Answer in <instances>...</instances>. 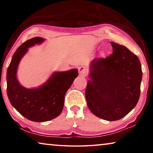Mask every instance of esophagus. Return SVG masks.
I'll return each mask as SVG.
<instances>
[{
    "mask_svg": "<svg viewBox=\"0 0 153 153\" xmlns=\"http://www.w3.org/2000/svg\"><path fill=\"white\" fill-rule=\"evenodd\" d=\"M78 71H79V74L83 76H86L88 73V71L86 67H83V66L80 67L78 69Z\"/></svg>",
    "mask_w": 153,
    "mask_h": 153,
    "instance_id": "1",
    "label": "esophagus"
}]
</instances>
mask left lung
Segmentation results:
<instances>
[{"mask_svg": "<svg viewBox=\"0 0 153 153\" xmlns=\"http://www.w3.org/2000/svg\"><path fill=\"white\" fill-rule=\"evenodd\" d=\"M113 53L92 61L86 89L87 105L102 120L117 121L135 107L140 94L141 64L126 46L111 42Z\"/></svg>", "mask_w": 153, "mask_h": 153, "instance_id": "obj_1", "label": "left lung"}]
</instances>
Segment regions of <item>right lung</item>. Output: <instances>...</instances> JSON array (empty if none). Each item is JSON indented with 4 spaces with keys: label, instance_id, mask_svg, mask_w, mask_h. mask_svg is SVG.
Returning a JSON list of instances; mask_svg holds the SVG:
<instances>
[{
    "label": "right lung",
    "instance_id": "right-lung-1",
    "mask_svg": "<svg viewBox=\"0 0 153 153\" xmlns=\"http://www.w3.org/2000/svg\"><path fill=\"white\" fill-rule=\"evenodd\" d=\"M44 40L42 38L35 37L23 43L15 52L7 72V92L10 102L21 115L36 122L50 121L60 115L65 95L78 76V71L74 69L55 72L38 88H25L19 84L16 74L21 59L28 48Z\"/></svg>",
    "mask_w": 153,
    "mask_h": 153
}]
</instances>
